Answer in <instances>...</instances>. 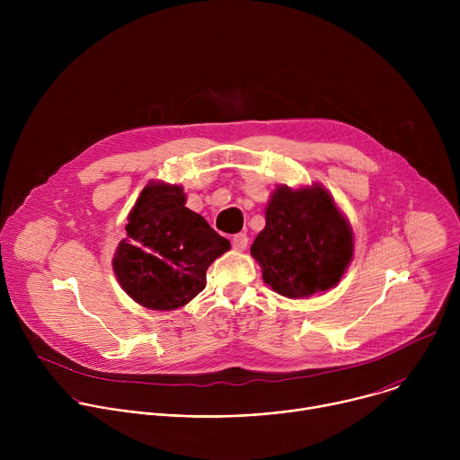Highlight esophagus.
<instances>
[{"instance_id":"1","label":"esophagus","mask_w":460,"mask_h":460,"mask_svg":"<svg viewBox=\"0 0 460 460\" xmlns=\"http://www.w3.org/2000/svg\"><path fill=\"white\" fill-rule=\"evenodd\" d=\"M247 243H249V238H247L245 233H238V234L233 236V249L243 251L247 247Z\"/></svg>"}]
</instances>
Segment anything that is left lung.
I'll return each mask as SVG.
<instances>
[{
	"mask_svg": "<svg viewBox=\"0 0 460 460\" xmlns=\"http://www.w3.org/2000/svg\"><path fill=\"white\" fill-rule=\"evenodd\" d=\"M251 254L273 291L304 298L337 286L353 256V233L325 189L282 185Z\"/></svg>",
	"mask_w": 460,
	"mask_h": 460,
	"instance_id": "left-lung-1",
	"label": "left lung"
}]
</instances>
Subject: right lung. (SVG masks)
<instances>
[{
  "mask_svg": "<svg viewBox=\"0 0 460 460\" xmlns=\"http://www.w3.org/2000/svg\"><path fill=\"white\" fill-rule=\"evenodd\" d=\"M112 268L123 291L149 309L185 305L206 288V271L229 249L204 217L185 208L180 185L149 183L125 226Z\"/></svg>",
  "mask_w": 460,
  "mask_h": 460,
  "instance_id": "obj_1",
  "label": "right lung"
}]
</instances>
